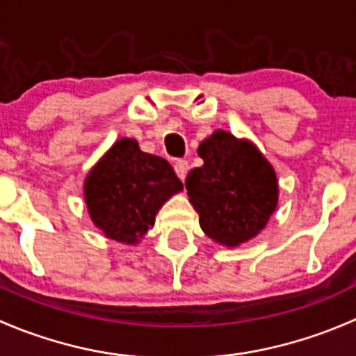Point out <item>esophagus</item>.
Wrapping results in <instances>:
<instances>
[{
    "label": "esophagus",
    "mask_w": 356,
    "mask_h": 356,
    "mask_svg": "<svg viewBox=\"0 0 356 356\" xmlns=\"http://www.w3.org/2000/svg\"><path fill=\"white\" fill-rule=\"evenodd\" d=\"M174 168H175V174H177V177L181 179V181H184L186 175H188V172H189L188 160H177L174 163Z\"/></svg>",
    "instance_id": "34e87169"
}]
</instances>
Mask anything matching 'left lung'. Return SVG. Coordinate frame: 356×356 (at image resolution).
Returning a JSON list of instances; mask_svg holds the SVG:
<instances>
[{"mask_svg": "<svg viewBox=\"0 0 356 356\" xmlns=\"http://www.w3.org/2000/svg\"><path fill=\"white\" fill-rule=\"evenodd\" d=\"M204 163L186 179L189 201L208 238L238 246L254 238L277 207L272 165L251 143L215 131L198 148Z\"/></svg>", "mask_w": 356, "mask_h": 356, "instance_id": "1", "label": "left lung"}]
</instances>
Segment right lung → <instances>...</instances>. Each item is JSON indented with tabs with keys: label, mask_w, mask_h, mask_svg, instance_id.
Here are the masks:
<instances>
[{
	"label": "right lung",
	"mask_w": 356,
	"mask_h": 356,
	"mask_svg": "<svg viewBox=\"0 0 356 356\" xmlns=\"http://www.w3.org/2000/svg\"><path fill=\"white\" fill-rule=\"evenodd\" d=\"M182 182L163 158L139 149L134 139L122 138L89 172L86 203L96 227L106 238L134 245L155 224V215Z\"/></svg>",
	"instance_id": "1"
}]
</instances>
